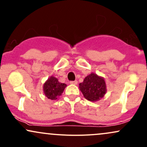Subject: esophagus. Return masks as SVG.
<instances>
[{"label":"esophagus","instance_id":"esophagus-1","mask_svg":"<svg viewBox=\"0 0 147 147\" xmlns=\"http://www.w3.org/2000/svg\"><path fill=\"white\" fill-rule=\"evenodd\" d=\"M70 84H73V85H77V81H73V82H70Z\"/></svg>","mask_w":147,"mask_h":147}]
</instances>
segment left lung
<instances>
[{
    "label": "left lung",
    "instance_id": "8db88e82",
    "mask_svg": "<svg viewBox=\"0 0 147 147\" xmlns=\"http://www.w3.org/2000/svg\"><path fill=\"white\" fill-rule=\"evenodd\" d=\"M79 89L87 100L95 102L100 100L105 95L107 89L104 77L91 72L79 84Z\"/></svg>",
    "mask_w": 147,
    "mask_h": 147
}]
</instances>
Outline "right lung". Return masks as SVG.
<instances>
[{
    "label": "right lung",
    "mask_w": 147,
    "mask_h": 147,
    "mask_svg": "<svg viewBox=\"0 0 147 147\" xmlns=\"http://www.w3.org/2000/svg\"><path fill=\"white\" fill-rule=\"evenodd\" d=\"M66 86V84L61 83L58 79L51 76L43 84V90L47 98L51 100H57L62 95Z\"/></svg>",
    "instance_id": "right-lung-1"
}]
</instances>
